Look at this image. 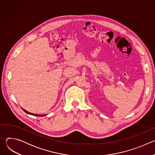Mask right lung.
<instances>
[{
	"label": "right lung",
	"mask_w": 155,
	"mask_h": 155,
	"mask_svg": "<svg viewBox=\"0 0 155 155\" xmlns=\"http://www.w3.org/2000/svg\"><path fill=\"white\" fill-rule=\"evenodd\" d=\"M24 111L26 113V114H29V115H34V116H37V117H43V116H45L46 115H37V114H31V113H29V112H28V111H26V110H25V109H23Z\"/></svg>",
	"instance_id": "right-lung-1"
}]
</instances>
